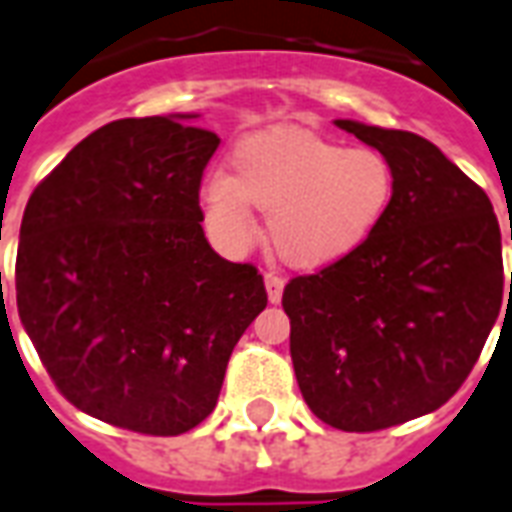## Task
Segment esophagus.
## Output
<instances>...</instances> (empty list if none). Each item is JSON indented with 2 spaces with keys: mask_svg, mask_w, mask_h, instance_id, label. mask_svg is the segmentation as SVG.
I'll use <instances>...</instances> for the list:
<instances>
[{
  "mask_svg": "<svg viewBox=\"0 0 512 512\" xmlns=\"http://www.w3.org/2000/svg\"><path fill=\"white\" fill-rule=\"evenodd\" d=\"M282 290H285V279L274 271H268L266 274V293H268V301L271 304H279L282 301Z\"/></svg>",
  "mask_w": 512,
  "mask_h": 512,
  "instance_id": "obj_1",
  "label": "esophagus"
}]
</instances>
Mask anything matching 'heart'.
<instances>
[{
    "mask_svg": "<svg viewBox=\"0 0 512 512\" xmlns=\"http://www.w3.org/2000/svg\"><path fill=\"white\" fill-rule=\"evenodd\" d=\"M233 176L211 173L200 203L225 244L257 236L252 206L268 214L276 255L295 268L328 266L372 236L396 195V170L377 149H347L298 130L241 140Z\"/></svg>",
    "mask_w": 512,
    "mask_h": 512,
    "instance_id": "b5f03b06",
    "label": "heart"
}]
</instances>
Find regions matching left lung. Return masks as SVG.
Wrapping results in <instances>:
<instances>
[{
    "label": "left lung",
    "mask_w": 512,
    "mask_h": 512,
    "mask_svg": "<svg viewBox=\"0 0 512 512\" xmlns=\"http://www.w3.org/2000/svg\"><path fill=\"white\" fill-rule=\"evenodd\" d=\"M336 127L391 160L396 195L358 249L293 276L282 306L309 410L333 429L380 431L439 410L478 363L502 306V236L486 192L434 143Z\"/></svg>",
    "instance_id": "left-lung-1"
}]
</instances>
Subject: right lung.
Wrapping results in <instances>:
<instances>
[{"label":"right lung","instance_id":"right-lung-1","mask_svg":"<svg viewBox=\"0 0 512 512\" xmlns=\"http://www.w3.org/2000/svg\"><path fill=\"white\" fill-rule=\"evenodd\" d=\"M192 116L119 119L83 138L21 219L15 301L78 410L176 437L217 407L230 352L268 304L263 276L203 236L214 132Z\"/></svg>","mask_w":512,"mask_h":512}]
</instances>
